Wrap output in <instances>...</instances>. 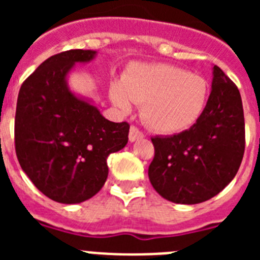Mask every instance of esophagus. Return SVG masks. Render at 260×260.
<instances>
[{
    "mask_svg": "<svg viewBox=\"0 0 260 260\" xmlns=\"http://www.w3.org/2000/svg\"><path fill=\"white\" fill-rule=\"evenodd\" d=\"M142 138H144L143 133L138 127H135V126H132L130 127V133H128V139H130V142H135L138 139H142Z\"/></svg>",
    "mask_w": 260,
    "mask_h": 260,
    "instance_id": "34e87169",
    "label": "esophagus"
}]
</instances>
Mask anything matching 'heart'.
Listing matches in <instances>:
<instances>
[{
	"mask_svg": "<svg viewBox=\"0 0 260 260\" xmlns=\"http://www.w3.org/2000/svg\"><path fill=\"white\" fill-rule=\"evenodd\" d=\"M110 99L119 109L132 102L142 105V118L151 130L176 134L191 127L208 100L207 80L168 63H137L126 71L122 82L110 86Z\"/></svg>",
	"mask_w": 260,
	"mask_h": 260,
	"instance_id": "b5f03b06",
	"label": "heart"
}]
</instances>
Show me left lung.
Listing matches in <instances>:
<instances>
[{
    "label": "left lung",
    "instance_id": "obj_1",
    "mask_svg": "<svg viewBox=\"0 0 260 260\" xmlns=\"http://www.w3.org/2000/svg\"><path fill=\"white\" fill-rule=\"evenodd\" d=\"M153 189L173 203L197 204L219 194L237 174L245 152V118L237 86L213 66L212 91L201 118L172 137L151 138Z\"/></svg>",
    "mask_w": 260,
    "mask_h": 260
}]
</instances>
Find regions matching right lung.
Masks as SVG:
<instances>
[{
  "label": "right lung",
  "instance_id": "add662e5",
  "mask_svg": "<svg viewBox=\"0 0 260 260\" xmlns=\"http://www.w3.org/2000/svg\"><path fill=\"white\" fill-rule=\"evenodd\" d=\"M95 50L71 49L45 59L19 89L14 125L18 161L32 183L58 203L92 198L108 177L107 158L128 141L127 122H110L71 93L66 75Z\"/></svg>",
  "mask_w": 260,
  "mask_h": 260
}]
</instances>
